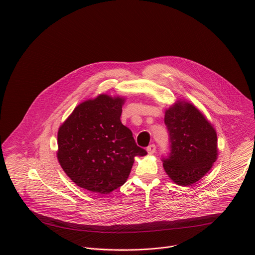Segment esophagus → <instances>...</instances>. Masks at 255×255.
Returning <instances> with one entry per match:
<instances>
[{
	"label": "esophagus",
	"mask_w": 255,
	"mask_h": 255,
	"mask_svg": "<svg viewBox=\"0 0 255 255\" xmlns=\"http://www.w3.org/2000/svg\"><path fill=\"white\" fill-rule=\"evenodd\" d=\"M146 150H147V152L149 153V154H153L154 152H155V150H156V146L154 144H150L149 146L146 148Z\"/></svg>",
	"instance_id": "1"
}]
</instances>
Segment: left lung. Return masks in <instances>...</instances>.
<instances>
[{
  "label": "left lung",
  "mask_w": 255,
  "mask_h": 255,
  "mask_svg": "<svg viewBox=\"0 0 255 255\" xmlns=\"http://www.w3.org/2000/svg\"><path fill=\"white\" fill-rule=\"evenodd\" d=\"M169 135V154L162 157L168 176L179 186H191L201 179L217 159V134L198 109L177 101L165 111Z\"/></svg>",
  "instance_id": "8db88e82"
}]
</instances>
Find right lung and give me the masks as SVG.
Returning <instances> with one entry per match:
<instances>
[{
	"mask_svg": "<svg viewBox=\"0 0 255 255\" xmlns=\"http://www.w3.org/2000/svg\"><path fill=\"white\" fill-rule=\"evenodd\" d=\"M124 102V98L100 95L80 104L59 127L57 158L79 187L111 193L125 184L134 157L147 154L120 120Z\"/></svg>",
	"mask_w": 255,
	"mask_h": 255,
	"instance_id": "right-lung-1",
	"label": "right lung"
}]
</instances>
